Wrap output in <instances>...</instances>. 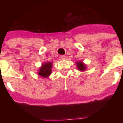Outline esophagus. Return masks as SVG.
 Instances as JSON below:
<instances>
[{
	"mask_svg": "<svg viewBox=\"0 0 123 123\" xmlns=\"http://www.w3.org/2000/svg\"><path fill=\"white\" fill-rule=\"evenodd\" d=\"M59 58H60L61 60H63V59H64V58H65V56H64V55H61V56H59Z\"/></svg>",
	"mask_w": 123,
	"mask_h": 123,
	"instance_id": "esophagus-1",
	"label": "esophagus"
}]
</instances>
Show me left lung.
I'll return each mask as SVG.
<instances>
[{"instance_id":"1","label":"left lung","mask_w":123,"mask_h":123,"mask_svg":"<svg viewBox=\"0 0 123 123\" xmlns=\"http://www.w3.org/2000/svg\"><path fill=\"white\" fill-rule=\"evenodd\" d=\"M77 64V67L80 70H84L86 69V66L83 64L82 62H76Z\"/></svg>"}]
</instances>
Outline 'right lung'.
<instances>
[{"label": "right lung", "instance_id": "right-lung-1", "mask_svg": "<svg viewBox=\"0 0 123 123\" xmlns=\"http://www.w3.org/2000/svg\"><path fill=\"white\" fill-rule=\"evenodd\" d=\"M51 67H52V63L51 62H47L43 64L42 67H41L39 75L44 78L48 77L51 73Z\"/></svg>", "mask_w": 123, "mask_h": 123}]
</instances>
